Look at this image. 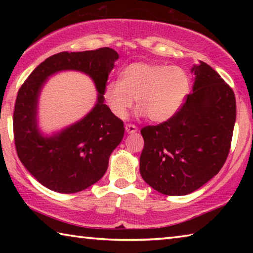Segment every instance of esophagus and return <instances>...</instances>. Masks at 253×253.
Wrapping results in <instances>:
<instances>
[{
  "label": "esophagus",
  "mask_w": 253,
  "mask_h": 253,
  "mask_svg": "<svg viewBox=\"0 0 253 253\" xmlns=\"http://www.w3.org/2000/svg\"><path fill=\"white\" fill-rule=\"evenodd\" d=\"M125 129L128 134H134V132L138 130L137 129V127L135 125H132V124H127V125L125 126Z\"/></svg>",
  "instance_id": "esophagus-1"
}]
</instances>
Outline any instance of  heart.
<instances>
[{
	"label": "heart",
	"mask_w": 253,
	"mask_h": 253,
	"mask_svg": "<svg viewBox=\"0 0 253 253\" xmlns=\"http://www.w3.org/2000/svg\"><path fill=\"white\" fill-rule=\"evenodd\" d=\"M191 88V81L179 67L161 63L134 62L122 71V78L111 80L104 90L109 109L125 118L134 104L137 114L154 123H164L181 108Z\"/></svg>",
	"instance_id": "obj_1"
}]
</instances>
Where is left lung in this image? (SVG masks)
<instances>
[{"label":"left lung","mask_w":253,"mask_h":253,"mask_svg":"<svg viewBox=\"0 0 253 253\" xmlns=\"http://www.w3.org/2000/svg\"><path fill=\"white\" fill-rule=\"evenodd\" d=\"M193 92L176 114L144 127L140 175L165 195H186L220 172L229 155L237 115L232 88L205 62L192 68Z\"/></svg>","instance_id":"1"}]
</instances>
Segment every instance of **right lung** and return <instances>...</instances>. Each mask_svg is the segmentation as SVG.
Wrapping results in <instances>:
<instances>
[{
    "mask_svg": "<svg viewBox=\"0 0 253 253\" xmlns=\"http://www.w3.org/2000/svg\"><path fill=\"white\" fill-rule=\"evenodd\" d=\"M118 53L110 48L84 52H60L40 63L16 96L13 132L16 153L30 174L59 193H77L99 181L108 168L110 154L124 137V123L104 104V90ZM77 70L94 80L97 104L87 117L52 136H43L36 124L37 99L50 75Z\"/></svg>",
    "mask_w": 253,
    "mask_h": 253,
    "instance_id": "obj_1",
    "label": "right lung"
}]
</instances>
